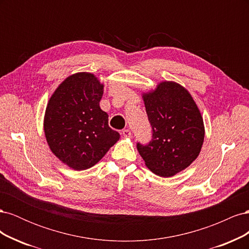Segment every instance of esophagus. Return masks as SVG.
I'll return each instance as SVG.
<instances>
[{"instance_id": "1", "label": "esophagus", "mask_w": 249, "mask_h": 249, "mask_svg": "<svg viewBox=\"0 0 249 249\" xmlns=\"http://www.w3.org/2000/svg\"><path fill=\"white\" fill-rule=\"evenodd\" d=\"M122 134H123V136L124 137V138H130L131 136H132V134H131V131L130 130H124L123 132H122Z\"/></svg>"}]
</instances>
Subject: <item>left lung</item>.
<instances>
[{"mask_svg": "<svg viewBox=\"0 0 249 249\" xmlns=\"http://www.w3.org/2000/svg\"><path fill=\"white\" fill-rule=\"evenodd\" d=\"M153 129L148 144L137 143L146 167L169 178L186 169L198 157L205 139L200 111L188 90L176 82L164 81L142 94Z\"/></svg>", "mask_w": 249, "mask_h": 249, "instance_id": "obj_1", "label": "left lung"}]
</instances>
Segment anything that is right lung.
<instances>
[{"label": "right lung", "instance_id": "1", "mask_svg": "<svg viewBox=\"0 0 249 249\" xmlns=\"http://www.w3.org/2000/svg\"><path fill=\"white\" fill-rule=\"evenodd\" d=\"M104 84L93 73L67 77L51 96L43 119L48 144L58 159L74 170L92 167L119 140L100 107Z\"/></svg>", "mask_w": 249, "mask_h": 249}]
</instances>
